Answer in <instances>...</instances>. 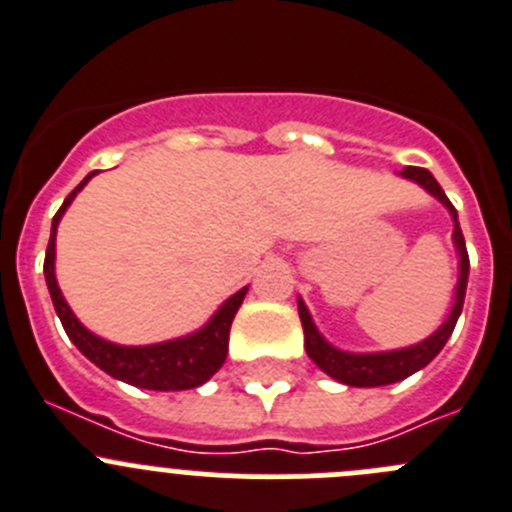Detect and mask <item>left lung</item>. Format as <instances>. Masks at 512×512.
<instances>
[{
    "mask_svg": "<svg viewBox=\"0 0 512 512\" xmlns=\"http://www.w3.org/2000/svg\"><path fill=\"white\" fill-rule=\"evenodd\" d=\"M405 178L417 180L422 188L432 193L435 198H440L447 208H450V216L455 218V246L460 251V279H457V294H455V306H452L450 316H447L445 324L432 334L425 342L415 344V347L397 349V352H384V354H349L339 352L332 344H326L321 339V334L316 332L314 321H311L309 311H306L304 301L299 299V316L301 326H304V347L306 354L311 357V362L326 372L329 377H334L337 382L349 384V387H382V384L399 382V379L410 377L417 369L427 367L432 359L440 354V349L445 347V342L450 339L452 329L457 324V316H460L462 304H465V289H467V271H470V259H467L465 248V236H462L460 226H457V211L450 203V198L445 196V191L440 188L435 178H432L430 170L417 168V165H407L402 170Z\"/></svg>",
    "mask_w": 512,
    "mask_h": 512,
    "instance_id": "left-lung-1",
    "label": "left lung"
}]
</instances>
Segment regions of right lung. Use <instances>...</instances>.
<instances>
[{
	"instance_id": "1",
	"label": "right lung",
	"mask_w": 512,
	"mask_h": 512,
	"mask_svg": "<svg viewBox=\"0 0 512 512\" xmlns=\"http://www.w3.org/2000/svg\"><path fill=\"white\" fill-rule=\"evenodd\" d=\"M95 173L87 175L80 186L65 198L60 211L52 218V233L50 243H47L45 253V279L47 289H50L52 304H55L57 316H60L62 326H65L67 337L72 339L77 349L90 359L92 364L107 372L110 377L123 379V382L133 384L140 389H158V392H178V389H193L198 384L208 382L213 374L221 369L226 362L228 352V332H231L233 316H236L238 306H241L246 289L236 291L221 309L216 311L211 321L203 326L201 332L191 334L186 339H175V342L153 344V347H118L105 339L95 337L75 319L67 301L62 299V291L55 279V233L57 223H60L62 213L70 206L72 198L77 196L82 186Z\"/></svg>"
}]
</instances>
